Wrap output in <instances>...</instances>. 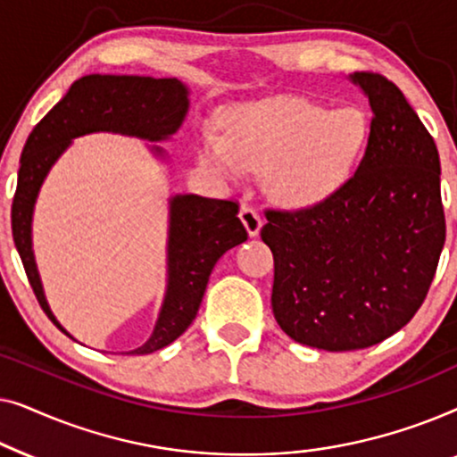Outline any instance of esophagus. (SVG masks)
<instances>
[{"label":"esophagus","instance_id":"1","mask_svg":"<svg viewBox=\"0 0 457 457\" xmlns=\"http://www.w3.org/2000/svg\"><path fill=\"white\" fill-rule=\"evenodd\" d=\"M239 218H241L243 227L247 228L249 237H258V235H260L262 218H260V214H258V210L252 208V205H241Z\"/></svg>","mask_w":457,"mask_h":457}]
</instances>
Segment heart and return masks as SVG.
<instances>
[{
	"mask_svg": "<svg viewBox=\"0 0 457 457\" xmlns=\"http://www.w3.org/2000/svg\"><path fill=\"white\" fill-rule=\"evenodd\" d=\"M368 135L370 122L355 105L330 110L280 97L230 116L228 137L204 133L197 158L227 180H241L247 170L266 172L274 202L303 210L347 183Z\"/></svg>",
	"mask_w": 457,
	"mask_h": 457,
	"instance_id": "1",
	"label": "heart"
}]
</instances>
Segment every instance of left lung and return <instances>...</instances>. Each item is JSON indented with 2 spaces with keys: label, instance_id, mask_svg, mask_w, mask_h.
I'll return each instance as SVG.
<instances>
[{
  "label": "left lung",
  "instance_id": "1",
  "mask_svg": "<svg viewBox=\"0 0 457 457\" xmlns=\"http://www.w3.org/2000/svg\"><path fill=\"white\" fill-rule=\"evenodd\" d=\"M372 108L364 158L324 202L268 210L272 312L302 345L353 352L403 328L445 243L441 162L414 108L383 74L353 72Z\"/></svg>",
  "mask_w": 457,
  "mask_h": 457
}]
</instances>
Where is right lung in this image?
<instances>
[{"instance_id": "obj_1", "label": "right lung", "mask_w": 457, "mask_h": 457, "mask_svg": "<svg viewBox=\"0 0 457 457\" xmlns=\"http://www.w3.org/2000/svg\"><path fill=\"white\" fill-rule=\"evenodd\" d=\"M189 110V89L179 79L89 74L71 89L29 135L21 155L18 185L12 202V237L37 302L49 320L68 335L49 310L35 264L33 210L47 172L72 139L89 133H120L145 141H166L177 133ZM152 152L164 158L160 145ZM166 247V293L154 333L133 355L158 352L195 320L210 274L230 247L247 239L239 205L228 199L199 195L170 197ZM71 337V335H68Z\"/></svg>"}]
</instances>
